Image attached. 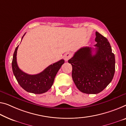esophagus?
Listing matches in <instances>:
<instances>
[{
	"label": "esophagus",
	"instance_id": "1",
	"mask_svg": "<svg viewBox=\"0 0 126 126\" xmlns=\"http://www.w3.org/2000/svg\"><path fill=\"white\" fill-rule=\"evenodd\" d=\"M71 56H72L71 54L70 53H69V52H67V53L65 54V55H64V60H65L66 61H67L70 59V58L71 57Z\"/></svg>",
	"mask_w": 126,
	"mask_h": 126
}]
</instances>
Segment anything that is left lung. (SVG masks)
<instances>
[{
  "instance_id": "8db88e82",
  "label": "left lung",
  "mask_w": 126,
  "mask_h": 126,
  "mask_svg": "<svg viewBox=\"0 0 126 126\" xmlns=\"http://www.w3.org/2000/svg\"><path fill=\"white\" fill-rule=\"evenodd\" d=\"M96 48L83 47L68 63L72 65V78L78 90L87 94H96L111 82L115 73V56L107 39L96 32ZM94 51L95 53L92 54Z\"/></svg>"
}]
</instances>
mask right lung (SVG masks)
Listing matches in <instances>:
<instances>
[{
	"mask_svg": "<svg viewBox=\"0 0 126 126\" xmlns=\"http://www.w3.org/2000/svg\"><path fill=\"white\" fill-rule=\"evenodd\" d=\"M25 34L23 35L22 39ZM18 47V46L16 48L13 53L12 66L13 74L18 84L26 91L32 94H41L48 91L53 84L58 71L65 63L64 60L62 59L50 65L39 74H28L21 70L17 65L16 56Z\"/></svg>",
	"mask_w": 126,
	"mask_h": 126,
	"instance_id": "add662e5",
	"label": "right lung"
}]
</instances>
